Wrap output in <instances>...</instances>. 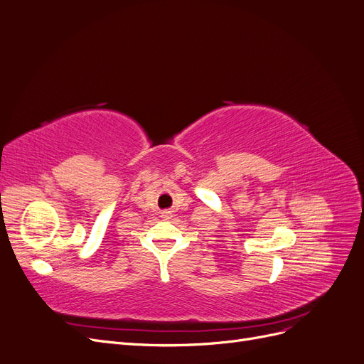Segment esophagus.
<instances>
[{"label":"esophagus","mask_w":364,"mask_h":364,"mask_svg":"<svg viewBox=\"0 0 364 364\" xmlns=\"http://www.w3.org/2000/svg\"><path fill=\"white\" fill-rule=\"evenodd\" d=\"M161 217H162V218H165V220H168V218L171 217V213H170V211H164Z\"/></svg>","instance_id":"obj_1"}]
</instances>
